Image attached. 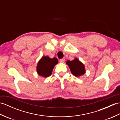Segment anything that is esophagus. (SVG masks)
Returning a JSON list of instances; mask_svg holds the SVG:
<instances>
[{"instance_id": "34e87169", "label": "esophagus", "mask_w": 120, "mask_h": 120, "mask_svg": "<svg viewBox=\"0 0 120 120\" xmlns=\"http://www.w3.org/2000/svg\"><path fill=\"white\" fill-rule=\"evenodd\" d=\"M65 61L64 59H61L60 60V63H63Z\"/></svg>"}]
</instances>
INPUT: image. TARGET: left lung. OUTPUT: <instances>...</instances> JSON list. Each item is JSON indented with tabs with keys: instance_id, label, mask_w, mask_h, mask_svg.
<instances>
[{
	"instance_id": "8db88e82",
	"label": "left lung",
	"mask_w": 120,
	"mask_h": 120,
	"mask_svg": "<svg viewBox=\"0 0 120 120\" xmlns=\"http://www.w3.org/2000/svg\"><path fill=\"white\" fill-rule=\"evenodd\" d=\"M66 64L69 67L72 74L75 77H80L86 72L85 65L77 58L72 61L67 60Z\"/></svg>"
}]
</instances>
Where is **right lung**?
Here are the masks:
<instances>
[{
    "label": "right lung",
    "instance_id": "obj_1",
    "mask_svg": "<svg viewBox=\"0 0 120 120\" xmlns=\"http://www.w3.org/2000/svg\"><path fill=\"white\" fill-rule=\"evenodd\" d=\"M58 63L57 58H50L48 56H43L37 65L38 74L45 78L49 77L52 75L53 68Z\"/></svg>",
    "mask_w": 120,
    "mask_h": 120
}]
</instances>
